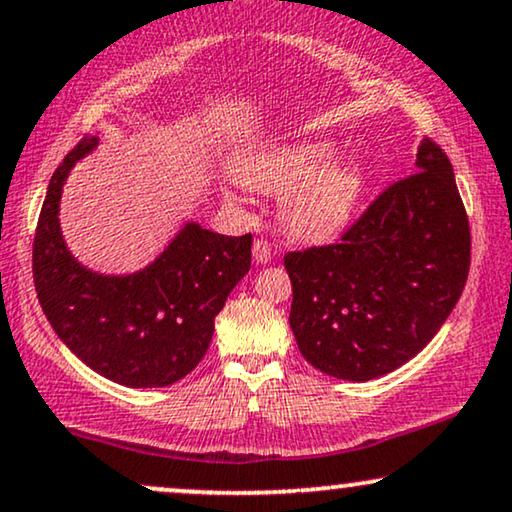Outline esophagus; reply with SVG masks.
Wrapping results in <instances>:
<instances>
[{
	"instance_id": "34e87169",
	"label": "esophagus",
	"mask_w": 512,
	"mask_h": 512,
	"mask_svg": "<svg viewBox=\"0 0 512 512\" xmlns=\"http://www.w3.org/2000/svg\"><path fill=\"white\" fill-rule=\"evenodd\" d=\"M251 254H254V261L256 263H268L270 258H272V249H270V244L265 242V240H256L254 242V247H251Z\"/></svg>"
}]
</instances>
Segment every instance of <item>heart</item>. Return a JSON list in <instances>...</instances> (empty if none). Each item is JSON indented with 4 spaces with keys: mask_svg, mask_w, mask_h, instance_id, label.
<instances>
[{
    "mask_svg": "<svg viewBox=\"0 0 512 512\" xmlns=\"http://www.w3.org/2000/svg\"><path fill=\"white\" fill-rule=\"evenodd\" d=\"M334 138H298L251 152L237 167L244 188L282 197L280 221L291 240L324 244L353 223L369 185L362 159L341 155Z\"/></svg>",
    "mask_w": 512,
    "mask_h": 512,
    "instance_id": "b5f03b06",
    "label": "heart"
}]
</instances>
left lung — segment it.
Returning a JSON list of instances; mask_svg holds the SVG:
<instances>
[{"label":"left lung","instance_id":"obj_1","mask_svg":"<svg viewBox=\"0 0 512 512\" xmlns=\"http://www.w3.org/2000/svg\"><path fill=\"white\" fill-rule=\"evenodd\" d=\"M298 350L324 374L371 381L430 343L466 287L470 228L449 157L430 138L341 242L284 256Z\"/></svg>","mask_w":512,"mask_h":512}]
</instances>
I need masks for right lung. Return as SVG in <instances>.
Instances as JSON below:
<instances>
[{"instance_id":"1","label":"right lung","mask_w":512,"mask_h":512,"mask_svg":"<svg viewBox=\"0 0 512 512\" xmlns=\"http://www.w3.org/2000/svg\"><path fill=\"white\" fill-rule=\"evenodd\" d=\"M96 145L98 136L82 138L49 181L32 247L39 305L96 374L129 388L171 386L209 350L216 315L251 268V232L228 237L188 221L143 270L86 268L63 240L58 211L72 167Z\"/></svg>"}]
</instances>
